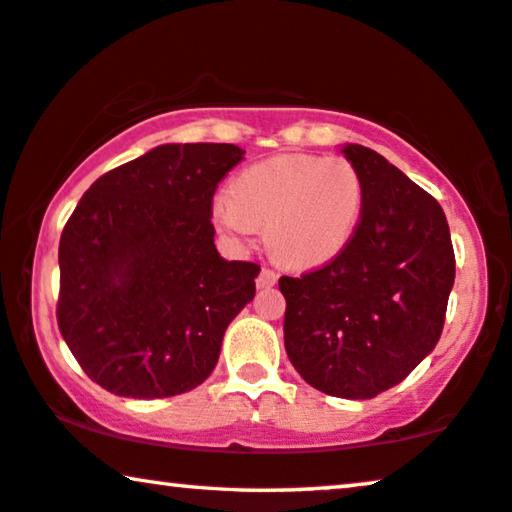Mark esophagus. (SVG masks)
Masks as SVG:
<instances>
[{"label": "esophagus", "instance_id": "obj_1", "mask_svg": "<svg viewBox=\"0 0 512 512\" xmlns=\"http://www.w3.org/2000/svg\"><path fill=\"white\" fill-rule=\"evenodd\" d=\"M278 282V273L269 269V266H262V271H259L257 276V287L264 289V287H273Z\"/></svg>", "mask_w": 512, "mask_h": 512}]
</instances>
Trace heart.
<instances>
[{
    "mask_svg": "<svg viewBox=\"0 0 512 512\" xmlns=\"http://www.w3.org/2000/svg\"><path fill=\"white\" fill-rule=\"evenodd\" d=\"M361 202V177L347 158L287 154L236 174L213 220L234 241L264 227L266 246L280 262L317 266L345 250Z\"/></svg>",
    "mask_w": 512,
    "mask_h": 512,
    "instance_id": "b5f03b06",
    "label": "heart"
}]
</instances>
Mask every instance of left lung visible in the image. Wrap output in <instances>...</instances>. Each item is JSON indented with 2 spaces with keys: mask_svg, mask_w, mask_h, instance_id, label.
<instances>
[{
  "mask_svg": "<svg viewBox=\"0 0 512 512\" xmlns=\"http://www.w3.org/2000/svg\"><path fill=\"white\" fill-rule=\"evenodd\" d=\"M342 154L363 186L354 236L329 264L282 276L278 287L296 372L326 395L368 400L400 384L439 342L455 253L430 193L363 144Z\"/></svg>",
  "mask_w": 512,
  "mask_h": 512,
  "instance_id": "obj_1",
  "label": "left lung"
}]
</instances>
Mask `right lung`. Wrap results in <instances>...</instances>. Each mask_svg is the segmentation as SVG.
Segmentation results:
<instances>
[{
  "label": "right lung",
  "instance_id": "add662e5",
  "mask_svg": "<svg viewBox=\"0 0 512 512\" xmlns=\"http://www.w3.org/2000/svg\"><path fill=\"white\" fill-rule=\"evenodd\" d=\"M243 154L236 144H160L91 183L68 218L57 324L105 391L170 398L216 368L259 273L213 243V193Z\"/></svg>",
  "mask_w": 512,
  "mask_h": 512
}]
</instances>
